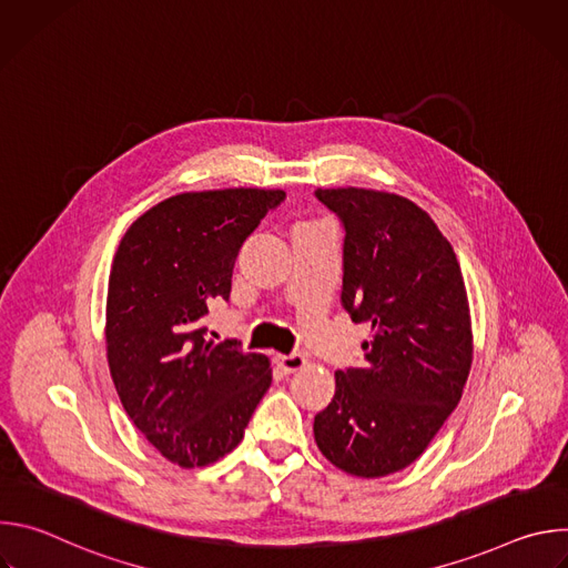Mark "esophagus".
I'll return each mask as SVG.
<instances>
[{
  "label": "esophagus",
  "mask_w": 568,
  "mask_h": 568,
  "mask_svg": "<svg viewBox=\"0 0 568 568\" xmlns=\"http://www.w3.org/2000/svg\"><path fill=\"white\" fill-rule=\"evenodd\" d=\"M305 357L301 355V353H292V355H278L276 357V364H278V368L283 371V373H296V371H301L303 366H305Z\"/></svg>",
  "instance_id": "esophagus-1"
}]
</instances>
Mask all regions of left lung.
Masks as SVG:
<instances>
[{"instance_id": "left-lung-1", "label": "left lung", "mask_w": 568, "mask_h": 568, "mask_svg": "<svg viewBox=\"0 0 568 568\" xmlns=\"http://www.w3.org/2000/svg\"><path fill=\"white\" fill-rule=\"evenodd\" d=\"M344 226L342 305L366 321L364 364L335 373L314 440L339 469L375 478L412 465L456 409L471 364L460 265L434 220L407 197L316 189Z\"/></svg>"}]
</instances>
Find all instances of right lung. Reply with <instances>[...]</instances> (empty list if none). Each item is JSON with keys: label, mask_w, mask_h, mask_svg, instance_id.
Wrapping results in <instances>:
<instances>
[{"label": "right lung", "mask_w": 568, "mask_h": 568, "mask_svg": "<svg viewBox=\"0 0 568 568\" xmlns=\"http://www.w3.org/2000/svg\"><path fill=\"white\" fill-rule=\"evenodd\" d=\"M283 191L182 193L123 235L108 287V362L134 427L180 467H202L245 436L272 384L265 355L206 342L213 301H229L237 252Z\"/></svg>", "instance_id": "add662e5"}]
</instances>
